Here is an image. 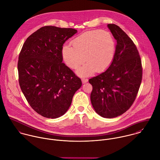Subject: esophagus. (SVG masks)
Returning <instances> with one entry per match:
<instances>
[{"label":"esophagus","mask_w":160,"mask_h":160,"mask_svg":"<svg viewBox=\"0 0 160 160\" xmlns=\"http://www.w3.org/2000/svg\"><path fill=\"white\" fill-rule=\"evenodd\" d=\"M82 83H86L87 82H88V80L87 78H82Z\"/></svg>","instance_id":"34e87169"}]
</instances>
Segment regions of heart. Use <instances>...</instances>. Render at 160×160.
<instances>
[{"label":"heart","mask_w":160,"mask_h":160,"mask_svg":"<svg viewBox=\"0 0 160 160\" xmlns=\"http://www.w3.org/2000/svg\"><path fill=\"white\" fill-rule=\"evenodd\" d=\"M64 45L62 56L65 64L76 69L85 61L87 62L77 71L80 76H87L106 70L112 62L116 48L115 40L108 32L93 30L83 32Z\"/></svg>","instance_id":"1"}]
</instances>
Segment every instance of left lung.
<instances>
[{"instance_id": "1", "label": "left lung", "mask_w": 160, "mask_h": 160, "mask_svg": "<svg viewBox=\"0 0 160 160\" xmlns=\"http://www.w3.org/2000/svg\"><path fill=\"white\" fill-rule=\"evenodd\" d=\"M117 41L114 56L108 68L89 80L93 87L90 99L102 118L122 115L132 105L142 78V61L136 46L119 27L108 24Z\"/></svg>"}]
</instances>
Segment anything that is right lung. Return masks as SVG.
I'll use <instances>...</instances> for the list:
<instances>
[{
  "label": "right lung",
  "instance_id": "add662e5",
  "mask_svg": "<svg viewBox=\"0 0 160 160\" xmlns=\"http://www.w3.org/2000/svg\"><path fill=\"white\" fill-rule=\"evenodd\" d=\"M77 30L46 26L25 41L19 55L21 90L30 106L46 118L56 119L68 109L82 81L62 63L64 42Z\"/></svg>",
  "mask_w": 160,
  "mask_h": 160
}]
</instances>
